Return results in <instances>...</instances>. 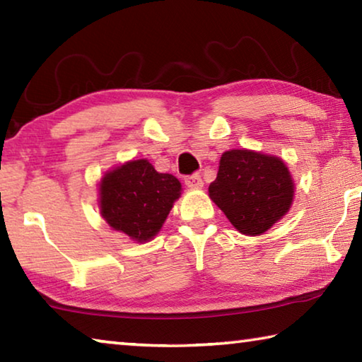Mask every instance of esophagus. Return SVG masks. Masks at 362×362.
Returning <instances> with one entry per match:
<instances>
[{
  "label": "esophagus",
  "instance_id": "obj_1",
  "mask_svg": "<svg viewBox=\"0 0 362 362\" xmlns=\"http://www.w3.org/2000/svg\"><path fill=\"white\" fill-rule=\"evenodd\" d=\"M185 185L188 188H192V189H201V188H203V185H204V182H203V179H201L199 174H193V175H188L187 177Z\"/></svg>",
  "mask_w": 362,
  "mask_h": 362
}]
</instances>
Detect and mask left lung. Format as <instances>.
<instances>
[{
	"instance_id": "left-lung-1",
	"label": "left lung",
	"mask_w": 362,
	"mask_h": 362,
	"mask_svg": "<svg viewBox=\"0 0 362 362\" xmlns=\"http://www.w3.org/2000/svg\"><path fill=\"white\" fill-rule=\"evenodd\" d=\"M293 179L283 159L254 150L225 151L209 198L247 236L268 231L289 212Z\"/></svg>"
}]
</instances>
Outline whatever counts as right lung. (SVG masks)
Listing matches in <instances>:
<instances>
[{
	"instance_id": "right-lung-1",
	"label": "right lung",
	"mask_w": 362,
	"mask_h": 362,
	"mask_svg": "<svg viewBox=\"0 0 362 362\" xmlns=\"http://www.w3.org/2000/svg\"><path fill=\"white\" fill-rule=\"evenodd\" d=\"M182 194L173 174H161L148 159H132L103 174L99 209L113 230L136 243L155 238Z\"/></svg>"
}]
</instances>
